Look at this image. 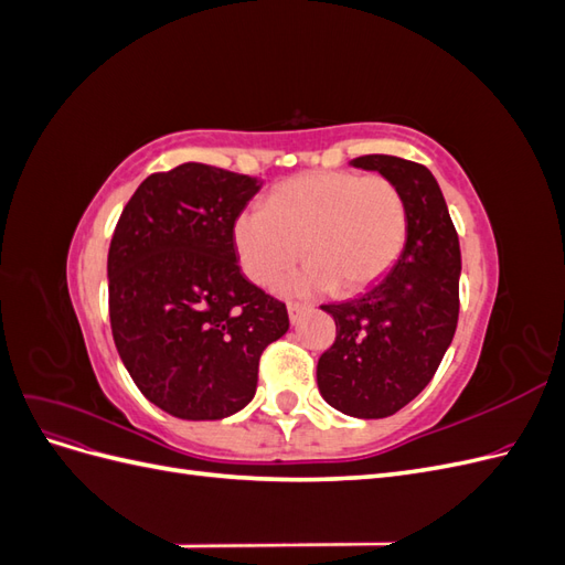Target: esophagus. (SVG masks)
<instances>
[{
    "mask_svg": "<svg viewBox=\"0 0 565 565\" xmlns=\"http://www.w3.org/2000/svg\"><path fill=\"white\" fill-rule=\"evenodd\" d=\"M306 309H309V306H306V303H289L287 306V313H289V320H292V322H297L303 313H306Z\"/></svg>",
    "mask_w": 565,
    "mask_h": 565,
    "instance_id": "1",
    "label": "esophagus"
}]
</instances>
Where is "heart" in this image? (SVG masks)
<instances>
[{"label": "heart", "mask_w": 565, "mask_h": 565, "mask_svg": "<svg viewBox=\"0 0 565 565\" xmlns=\"http://www.w3.org/2000/svg\"><path fill=\"white\" fill-rule=\"evenodd\" d=\"M407 210L396 183L355 172H311L278 183L266 210L233 221V245L245 276L276 285L303 252L306 264L285 282L289 295L337 289L358 295L398 259Z\"/></svg>", "instance_id": "obj_1"}]
</instances>
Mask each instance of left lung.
Instances as JSON below:
<instances>
[{
    "mask_svg": "<svg viewBox=\"0 0 565 565\" xmlns=\"http://www.w3.org/2000/svg\"><path fill=\"white\" fill-rule=\"evenodd\" d=\"M351 164L396 183L407 237L398 262L365 295L320 306L334 318L337 339L318 361V388L339 413L382 419L419 396L455 337L459 237L424 164L393 156H363Z\"/></svg>",
    "mask_w": 565,
    "mask_h": 565,
    "instance_id": "1",
    "label": "left lung"
}]
</instances>
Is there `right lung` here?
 Segmentation results:
<instances>
[{
	"label": "right lung",
	"instance_id": "1",
	"mask_svg": "<svg viewBox=\"0 0 565 565\" xmlns=\"http://www.w3.org/2000/svg\"><path fill=\"white\" fill-rule=\"evenodd\" d=\"M262 181L200 162L150 174L108 252L110 328L143 396L179 419H224L256 391L285 303L237 266L233 221Z\"/></svg>",
	"mask_w": 565,
	"mask_h": 565
}]
</instances>
